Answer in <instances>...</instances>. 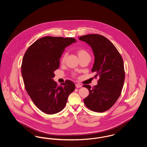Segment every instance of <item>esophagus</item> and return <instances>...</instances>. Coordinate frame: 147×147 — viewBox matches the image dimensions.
<instances>
[{"label":"esophagus","instance_id":"obj_1","mask_svg":"<svg viewBox=\"0 0 147 147\" xmlns=\"http://www.w3.org/2000/svg\"><path fill=\"white\" fill-rule=\"evenodd\" d=\"M76 88H80L82 86L80 84H76Z\"/></svg>","mask_w":147,"mask_h":147}]
</instances>
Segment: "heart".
Returning a JSON list of instances; mask_svg holds the SVG:
<instances>
[{
  "label": "heart",
  "instance_id": "b5f03b06",
  "mask_svg": "<svg viewBox=\"0 0 147 147\" xmlns=\"http://www.w3.org/2000/svg\"><path fill=\"white\" fill-rule=\"evenodd\" d=\"M76 53H77V54H78V57H79V59L82 58V57H90V55L89 53L85 49H78L77 50ZM67 53H64L62 55V59H61V62L62 63L65 62V59L67 57Z\"/></svg>",
  "mask_w": 147,
  "mask_h": 147
}]
</instances>
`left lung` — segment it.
I'll return each instance as SVG.
<instances>
[{
	"label": "left lung",
	"instance_id": "obj_1",
	"mask_svg": "<svg viewBox=\"0 0 147 147\" xmlns=\"http://www.w3.org/2000/svg\"><path fill=\"white\" fill-rule=\"evenodd\" d=\"M92 48L94 61L91 69L94 77L100 76L92 88L84 85L89 91L84 100L86 106L96 112H103L114 105L120 95L125 81L123 59L115 46L107 38L98 34L83 35L79 38Z\"/></svg>",
	"mask_w": 147,
	"mask_h": 147
}]
</instances>
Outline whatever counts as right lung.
<instances>
[{
  "instance_id": "add662e5",
  "label": "right lung",
  "mask_w": 147,
  "mask_h": 147,
  "mask_svg": "<svg viewBox=\"0 0 147 147\" xmlns=\"http://www.w3.org/2000/svg\"><path fill=\"white\" fill-rule=\"evenodd\" d=\"M76 42L73 38L44 36L32 44L24 55L21 73L25 88L35 106L46 114L61 111L75 89L71 80L57 86L53 78L65 48Z\"/></svg>"
}]
</instances>
